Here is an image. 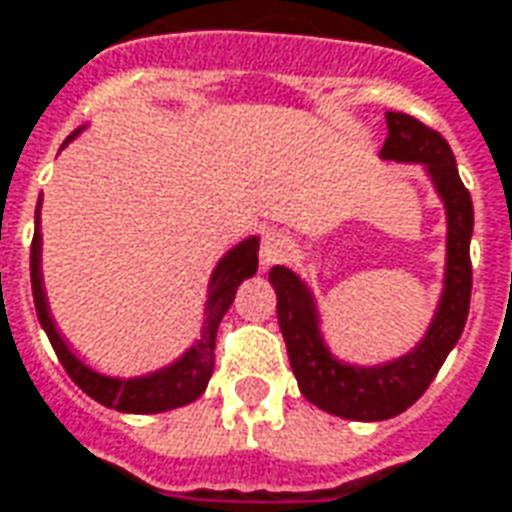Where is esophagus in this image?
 <instances>
[{"instance_id":"1","label":"esophagus","mask_w":512,"mask_h":512,"mask_svg":"<svg viewBox=\"0 0 512 512\" xmlns=\"http://www.w3.org/2000/svg\"><path fill=\"white\" fill-rule=\"evenodd\" d=\"M293 249V241L291 235H285L280 230H271L263 235V241H260V266L268 268V266H277L282 263L285 257L291 255Z\"/></svg>"}]
</instances>
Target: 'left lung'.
I'll return each instance as SVG.
<instances>
[{
  "instance_id": "left-lung-1",
  "label": "left lung",
  "mask_w": 512,
  "mask_h": 512,
  "mask_svg": "<svg viewBox=\"0 0 512 512\" xmlns=\"http://www.w3.org/2000/svg\"><path fill=\"white\" fill-rule=\"evenodd\" d=\"M385 124L388 138L380 149L382 160L421 163L446 207L443 293L427 335L416 349L382 366H349L335 360L321 338L316 299L305 282L285 266L268 271V282L277 291V318L299 391L321 410L352 421H385L405 413L430 388L446 355L460 341L471 302L468 244L474 230V205L457 174L455 155L441 132L407 113H385Z\"/></svg>"
}]
</instances>
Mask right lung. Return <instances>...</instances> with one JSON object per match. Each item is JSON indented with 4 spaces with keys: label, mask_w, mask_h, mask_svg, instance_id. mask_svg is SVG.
I'll return each mask as SVG.
<instances>
[{
    "label": "right lung",
    "mask_w": 512,
    "mask_h": 512,
    "mask_svg": "<svg viewBox=\"0 0 512 512\" xmlns=\"http://www.w3.org/2000/svg\"><path fill=\"white\" fill-rule=\"evenodd\" d=\"M77 132H71L69 138H66V144ZM257 246H260V241L252 235V238L241 241L235 249H230L227 255L221 257L213 277H210V288H207L202 335H199V341L180 360H174L171 366L152 371L146 377H130V380L105 377V374L85 366L80 357L71 352L69 343L63 341V335L57 332L55 321H52V313H49V305H46L44 277H41V199H38V207H35V235H32L30 246V280L35 313H38V321H41L44 332L49 335V343L55 349L57 360L66 368V374L91 399H96L99 405L113 407V410H121V413H163V410L191 405V402H196L205 393L207 382L213 377L216 332H219L221 318L230 310L238 285L246 277H255Z\"/></svg>",
    "instance_id": "add662e5"
}]
</instances>
